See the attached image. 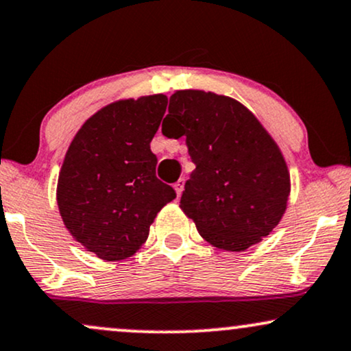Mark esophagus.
Here are the masks:
<instances>
[{"label":"esophagus","mask_w":351,"mask_h":351,"mask_svg":"<svg viewBox=\"0 0 351 351\" xmlns=\"http://www.w3.org/2000/svg\"><path fill=\"white\" fill-rule=\"evenodd\" d=\"M173 188H175V191H176V194H178V197H180V194L183 193V188H184V180L176 181L175 186H173Z\"/></svg>","instance_id":"obj_1"}]
</instances>
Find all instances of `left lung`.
Listing matches in <instances>:
<instances>
[{
    "mask_svg": "<svg viewBox=\"0 0 351 351\" xmlns=\"http://www.w3.org/2000/svg\"><path fill=\"white\" fill-rule=\"evenodd\" d=\"M165 137H186L196 165L180 208L206 242L243 252L271 234L286 213V160L255 114L237 99L202 90L170 96Z\"/></svg>",
    "mask_w": 351,
    "mask_h": 351,
    "instance_id": "8db88e82",
    "label": "left lung"
}]
</instances>
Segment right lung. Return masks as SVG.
<instances>
[{
    "mask_svg": "<svg viewBox=\"0 0 351 351\" xmlns=\"http://www.w3.org/2000/svg\"><path fill=\"white\" fill-rule=\"evenodd\" d=\"M167 103L165 95L114 101L84 122L66 150L58 210L71 237L101 260L132 256L157 214L176 197L155 176L150 150Z\"/></svg>",
    "mask_w": 351,
    "mask_h": 351,
    "instance_id": "add662e5",
    "label": "right lung"
}]
</instances>
